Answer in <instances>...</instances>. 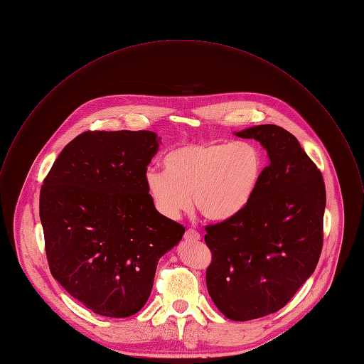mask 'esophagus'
Wrapping results in <instances>:
<instances>
[{
    "mask_svg": "<svg viewBox=\"0 0 364 364\" xmlns=\"http://www.w3.org/2000/svg\"><path fill=\"white\" fill-rule=\"evenodd\" d=\"M185 240H189V242H198V240H200V235L196 232V230H193V229H188L186 232H185Z\"/></svg>",
    "mask_w": 364,
    "mask_h": 364,
    "instance_id": "1",
    "label": "esophagus"
}]
</instances>
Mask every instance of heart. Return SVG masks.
Returning <instances> with one entry per match:
<instances>
[{
  "mask_svg": "<svg viewBox=\"0 0 364 364\" xmlns=\"http://www.w3.org/2000/svg\"><path fill=\"white\" fill-rule=\"evenodd\" d=\"M165 172L149 169L145 188L154 208L178 219L191 208L206 219L223 222L251 202L265 168L262 149L248 141L185 144L165 154Z\"/></svg>",
  "mask_w": 364,
  "mask_h": 364,
  "instance_id": "b5f03b06",
  "label": "heart"
}]
</instances>
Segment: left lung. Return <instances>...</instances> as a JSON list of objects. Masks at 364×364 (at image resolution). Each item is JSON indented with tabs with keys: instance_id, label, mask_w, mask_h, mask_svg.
I'll list each match as a JSON object with an SVG mask.
<instances>
[{
	"instance_id": "obj_1",
	"label": "left lung",
	"mask_w": 364,
	"mask_h": 364,
	"mask_svg": "<svg viewBox=\"0 0 364 364\" xmlns=\"http://www.w3.org/2000/svg\"><path fill=\"white\" fill-rule=\"evenodd\" d=\"M235 134L257 139L269 164L245 209L206 226V285L226 318L244 322L284 308L315 271L326 191L318 166L282 127L262 124Z\"/></svg>"
}]
</instances>
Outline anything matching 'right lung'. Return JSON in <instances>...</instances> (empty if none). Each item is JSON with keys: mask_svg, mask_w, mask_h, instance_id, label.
Segmentation results:
<instances>
[{"mask_svg": "<svg viewBox=\"0 0 364 364\" xmlns=\"http://www.w3.org/2000/svg\"><path fill=\"white\" fill-rule=\"evenodd\" d=\"M152 131H86L72 139L39 195L53 278L97 315L127 318L148 301L159 258L185 228L152 205L145 173Z\"/></svg>", "mask_w": 364, "mask_h": 364, "instance_id": "1", "label": "right lung"}]
</instances>
